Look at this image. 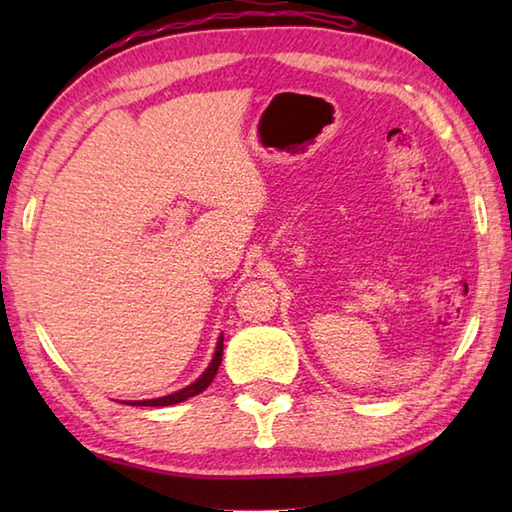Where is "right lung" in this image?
I'll list each match as a JSON object with an SVG mask.
<instances>
[{"label":"right lung","instance_id":"right-lung-1","mask_svg":"<svg viewBox=\"0 0 512 512\" xmlns=\"http://www.w3.org/2000/svg\"><path fill=\"white\" fill-rule=\"evenodd\" d=\"M222 350H224V334H220V339H217V347H215V354H213V361L209 363V367L204 369V374L191 383L189 387H184L176 394H169V396H162V398H154V400H129L125 405H140V407H167V405H176V402H182L187 398L198 396L200 391H204L213 383V378L217 374V367L222 363Z\"/></svg>","mask_w":512,"mask_h":512}]
</instances>
